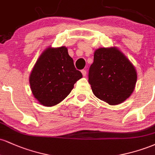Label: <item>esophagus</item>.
<instances>
[{"mask_svg":"<svg viewBox=\"0 0 155 155\" xmlns=\"http://www.w3.org/2000/svg\"><path fill=\"white\" fill-rule=\"evenodd\" d=\"M81 74H82L83 76H86V75H87L86 70H82V71H81Z\"/></svg>","mask_w":155,"mask_h":155,"instance_id":"esophagus-1","label":"esophagus"}]
</instances>
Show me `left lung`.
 Returning <instances> with one entry per match:
<instances>
[{
    "label": "left lung",
    "mask_w": 155,
    "mask_h": 155,
    "mask_svg": "<svg viewBox=\"0 0 155 155\" xmlns=\"http://www.w3.org/2000/svg\"><path fill=\"white\" fill-rule=\"evenodd\" d=\"M88 81L97 98L116 106L127 100L134 91L137 71L118 48L101 47L94 52Z\"/></svg>",
    "instance_id": "1"
}]
</instances>
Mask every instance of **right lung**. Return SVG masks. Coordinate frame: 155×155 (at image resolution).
Listing matches in <instances>:
<instances>
[{"instance_id":"add662e5","label":"right lung","mask_w":155,"mask_h":155,"mask_svg":"<svg viewBox=\"0 0 155 155\" xmlns=\"http://www.w3.org/2000/svg\"><path fill=\"white\" fill-rule=\"evenodd\" d=\"M81 77L67 47H49L35 62L29 81L35 98L41 105L50 107L63 101Z\"/></svg>"}]
</instances>
